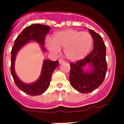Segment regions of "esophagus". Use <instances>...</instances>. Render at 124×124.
Returning <instances> with one entry per match:
<instances>
[{"label":"esophagus","instance_id":"obj_1","mask_svg":"<svg viewBox=\"0 0 124 124\" xmlns=\"http://www.w3.org/2000/svg\"><path fill=\"white\" fill-rule=\"evenodd\" d=\"M64 63V61H63V60H61V59H60L59 60V63L60 64H62V63Z\"/></svg>","mask_w":124,"mask_h":124}]
</instances>
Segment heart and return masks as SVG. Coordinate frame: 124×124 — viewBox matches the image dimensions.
Returning a JSON list of instances; mask_svg holds the SVG:
<instances>
[{
  "label": "heart",
  "instance_id": "heart-1",
  "mask_svg": "<svg viewBox=\"0 0 124 124\" xmlns=\"http://www.w3.org/2000/svg\"><path fill=\"white\" fill-rule=\"evenodd\" d=\"M93 43V37L89 33L66 29L56 33L53 40L48 39L46 45L54 53H58L60 48H63L66 58L70 61H76L87 56Z\"/></svg>",
  "mask_w": 124,
  "mask_h": 124
}]
</instances>
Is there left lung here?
Segmentation results:
<instances>
[{"instance_id":"8db88e82","label":"left lung","mask_w":124,"mask_h":124,"mask_svg":"<svg viewBox=\"0 0 124 124\" xmlns=\"http://www.w3.org/2000/svg\"><path fill=\"white\" fill-rule=\"evenodd\" d=\"M94 40L93 51L84 59L70 63V81L76 90L81 93H89L96 89L102 84L107 70L106 47L100 35L89 29ZM89 64L90 72L84 71V67Z\"/></svg>"}]
</instances>
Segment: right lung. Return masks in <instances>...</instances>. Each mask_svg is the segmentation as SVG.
<instances>
[{
    "mask_svg": "<svg viewBox=\"0 0 124 124\" xmlns=\"http://www.w3.org/2000/svg\"><path fill=\"white\" fill-rule=\"evenodd\" d=\"M50 29V27L41 24H33L26 27L16 38L11 51L10 71L14 82L20 90L30 96H39L46 91L50 86L51 74L58 66V60L56 61L44 60L39 79L31 84H25L21 81L15 74L14 65L16 54L22 47L30 41H37L40 43L43 50L45 51L43 46L45 38Z\"/></svg>",
    "mask_w": 124,
    "mask_h": 124,
    "instance_id": "1",
    "label": "right lung"
}]
</instances>
